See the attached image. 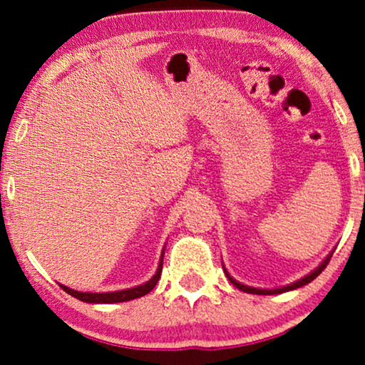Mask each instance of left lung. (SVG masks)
I'll list each match as a JSON object with an SVG mask.
<instances>
[{
    "instance_id": "1",
    "label": "left lung",
    "mask_w": 365,
    "mask_h": 365,
    "mask_svg": "<svg viewBox=\"0 0 365 365\" xmlns=\"http://www.w3.org/2000/svg\"><path fill=\"white\" fill-rule=\"evenodd\" d=\"M328 260H330V257H327L325 260H323L320 267H318V269H314V271H313L312 274H308V276H304L303 279H299V281L292 282L291 286H286V287H279V289H255V287H249V286H244V284H240V282H237L235 279L228 276V274H227V276H228V279H230V281H232V284H233V286H237L238 289H240V291H244V292H250V294H279V292H286V291L296 289V287H301V286L308 284V282H312L313 279H317L318 276H320L323 269L327 267Z\"/></svg>"
}]
</instances>
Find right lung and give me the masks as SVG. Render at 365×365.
<instances>
[{"label": "right lung", "instance_id": "obj_1", "mask_svg": "<svg viewBox=\"0 0 365 365\" xmlns=\"http://www.w3.org/2000/svg\"><path fill=\"white\" fill-rule=\"evenodd\" d=\"M162 254H164V252H162ZM162 257H164V255H162ZM160 272H162V259L159 262V267H157L155 276L152 277L150 281H147L145 284L132 287V289H123V291H115V292H79V291L69 289V287L66 286H61V287L67 292V294L74 296V298L84 301V303H123V301H130V299L140 298V296L148 294V292L155 287L157 281H159Z\"/></svg>", "mask_w": 365, "mask_h": 365}]
</instances>
